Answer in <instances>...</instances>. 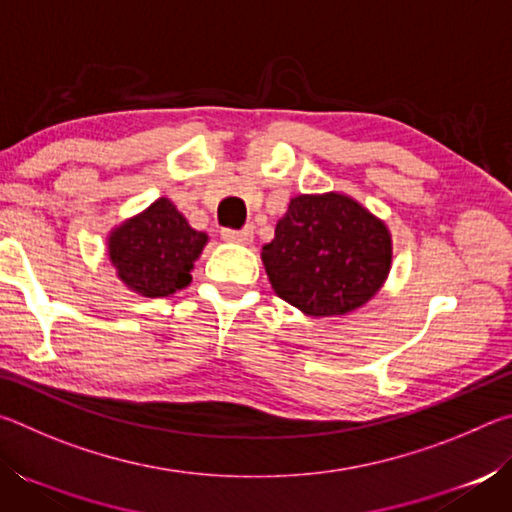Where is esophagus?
<instances>
[{
    "label": "esophagus",
    "instance_id": "obj_1",
    "mask_svg": "<svg viewBox=\"0 0 512 512\" xmlns=\"http://www.w3.org/2000/svg\"><path fill=\"white\" fill-rule=\"evenodd\" d=\"M221 237L225 241H235V244H250L253 241V228H241V230H232V228H223Z\"/></svg>",
    "mask_w": 512,
    "mask_h": 512
}]
</instances>
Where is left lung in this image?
I'll return each instance as SVG.
<instances>
[{"label": "left lung", "mask_w": 512, "mask_h": 512, "mask_svg": "<svg viewBox=\"0 0 512 512\" xmlns=\"http://www.w3.org/2000/svg\"><path fill=\"white\" fill-rule=\"evenodd\" d=\"M262 259L282 300L309 316H339L368 302L386 280L391 235L348 196H296Z\"/></svg>", "instance_id": "8db88e82"}]
</instances>
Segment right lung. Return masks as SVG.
Wrapping results in <instances>:
<instances>
[{
    "instance_id": "right-lung-1",
    "label": "right lung",
    "mask_w": 512,
    "mask_h": 512,
    "mask_svg": "<svg viewBox=\"0 0 512 512\" xmlns=\"http://www.w3.org/2000/svg\"><path fill=\"white\" fill-rule=\"evenodd\" d=\"M205 241V232L189 228L185 216L167 198H160L112 232L110 259L133 291L164 298L192 282L189 271Z\"/></svg>"
}]
</instances>
